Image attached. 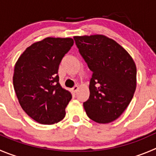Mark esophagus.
Returning <instances> with one entry per match:
<instances>
[{"label": "esophagus", "mask_w": 156, "mask_h": 156, "mask_svg": "<svg viewBox=\"0 0 156 156\" xmlns=\"http://www.w3.org/2000/svg\"><path fill=\"white\" fill-rule=\"evenodd\" d=\"M71 90H72L73 93H76V91L78 90V87H77V86H75V87H73L71 89Z\"/></svg>", "instance_id": "obj_1"}]
</instances>
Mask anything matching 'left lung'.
Segmentation results:
<instances>
[{"mask_svg": "<svg viewBox=\"0 0 156 156\" xmlns=\"http://www.w3.org/2000/svg\"><path fill=\"white\" fill-rule=\"evenodd\" d=\"M81 57L92 71L90 97L83 103L89 118L109 123L122 115L136 88V66L128 52L103 35L74 37Z\"/></svg>", "mask_w": 156, "mask_h": 156, "instance_id": "1", "label": "left lung"}]
</instances>
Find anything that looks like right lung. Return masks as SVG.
<instances>
[{
    "mask_svg": "<svg viewBox=\"0 0 156 156\" xmlns=\"http://www.w3.org/2000/svg\"><path fill=\"white\" fill-rule=\"evenodd\" d=\"M72 38L47 37L20 55L13 83L20 106L41 124L51 125L64 118L72 95L59 83V65L73 45Z\"/></svg>",
    "mask_w": 156,
    "mask_h": 156,
    "instance_id": "add662e5",
    "label": "right lung"
}]
</instances>
